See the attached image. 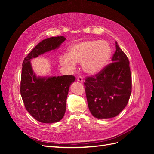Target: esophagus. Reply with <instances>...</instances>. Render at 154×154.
Returning <instances> with one entry per match:
<instances>
[{"label":"esophagus","instance_id":"esophagus-1","mask_svg":"<svg viewBox=\"0 0 154 154\" xmlns=\"http://www.w3.org/2000/svg\"><path fill=\"white\" fill-rule=\"evenodd\" d=\"M77 80H78V82H79L82 83V82H83V78L82 76H79V77H78V78H77Z\"/></svg>","mask_w":154,"mask_h":154}]
</instances>
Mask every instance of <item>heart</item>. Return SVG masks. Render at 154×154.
Returning a JSON list of instances; mask_svg holds the SVG:
<instances>
[{"label":"heart","instance_id":"b5f03b06","mask_svg":"<svg viewBox=\"0 0 154 154\" xmlns=\"http://www.w3.org/2000/svg\"><path fill=\"white\" fill-rule=\"evenodd\" d=\"M109 44L103 40H87L72 45L68 54H62L60 62L63 66L71 69L81 62L85 73L93 75L100 72L108 63L111 56Z\"/></svg>","mask_w":154,"mask_h":154}]
</instances>
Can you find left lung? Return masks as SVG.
<instances>
[{
  "label": "left lung",
  "instance_id": "obj_1",
  "mask_svg": "<svg viewBox=\"0 0 154 154\" xmlns=\"http://www.w3.org/2000/svg\"><path fill=\"white\" fill-rule=\"evenodd\" d=\"M111 63L84 82L87 103L93 116L107 119L118 116L127 106L132 92L129 60L116 42Z\"/></svg>",
  "mask_w": 154,
  "mask_h": 154
}]
</instances>
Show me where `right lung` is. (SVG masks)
Segmentation results:
<instances>
[{
	"mask_svg": "<svg viewBox=\"0 0 154 154\" xmlns=\"http://www.w3.org/2000/svg\"><path fill=\"white\" fill-rule=\"evenodd\" d=\"M64 36L43 40L25 57L22 63L20 94L26 109L36 120L53 123L61 120L66 112L69 88L76 78L72 75L37 77L31 60L58 49L66 40Z\"/></svg>",
	"mask_w": 154,
	"mask_h": 154,
	"instance_id": "1",
	"label": "right lung"
}]
</instances>
